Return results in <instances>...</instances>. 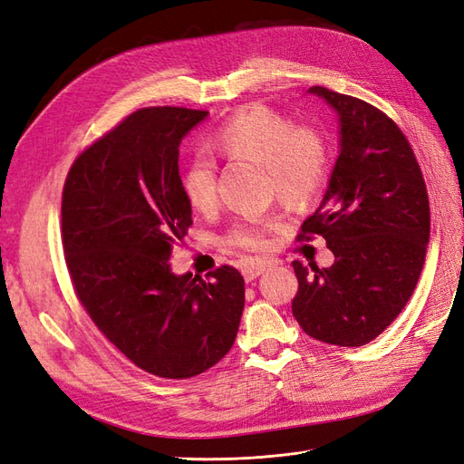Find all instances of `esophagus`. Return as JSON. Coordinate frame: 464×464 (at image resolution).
Segmentation results:
<instances>
[{
	"instance_id": "esophagus-1",
	"label": "esophagus",
	"mask_w": 464,
	"mask_h": 464,
	"mask_svg": "<svg viewBox=\"0 0 464 464\" xmlns=\"http://www.w3.org/2000/svg\"><path fill=\"white\" fill-rule=\"evenodd\" d=\"M273 263L266 261V259H254L249 261L246 266H244V278L246 283H251V280H256L257 276H261L265 273V269H269Z\"/></svg>"
}]
</instances>
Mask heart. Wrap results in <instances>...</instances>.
<instances>
[{"label":"heart","instance_id":"heart-1","mask_svg":"<svg viewBox=\"0 0 464 464\" xmlns=\"http://www.w3.org/2000/svg\"><path fill=\"white\" fill-rule=\"evenodd\" d=\"M207 147L220 159L265 166L271 189L288 203L314 199L325 178L327 159L321 137L307 128H294L290 120L259 104L236 111L207 139ZM181 184L193 208H210L217 201L215 162L207 157L193 159ZM275 227L276 218L271 217L240 222L232 232V244L263 247L265 234Z\"/></svg>","mask_w":464,"mask_h":464}]
</instances>
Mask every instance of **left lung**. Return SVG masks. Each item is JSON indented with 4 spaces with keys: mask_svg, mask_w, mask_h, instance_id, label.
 <instances>
[{
    "mask_svg": "<svg viewBox=\"0 0 464 464\" xmlns=\"http://www.w3.org/2000/svg\"><path fill=\"white\" fill-rule=\"evenodd\" d=\"M339 121V157L325 195L302 224L333 251L325 269L294 261L292 314L321 343L362 346L382 334L411 300L430 240L422 172L397 123L360 98L323 87Z\"/></svg>",
    "mask_w": 464,
    "mask_h": 464,
    "instance_id": "left-lung-1",
    "label": "left lung"
}]
</instances>
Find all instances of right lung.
<instances>
[{
  "label": "right lung",
  "instance_id": "1",
  "mask_svg": "<svg viewBox=\"0 0 464 464\" xmlns=\"http://www.w3.org/2000/svg\"><path fill=\"white\" fill-rule=\"evenodd\" d=\"M208 111L143 108L89 147L67 174L62 242L96 327L141 370L188 379L228 354L246 304L244 276L176 275L172 244L191 227L179 143Z\"/></svg>",
  "mask_w": 464,
  "mask_h": 464
}]
</instances>
